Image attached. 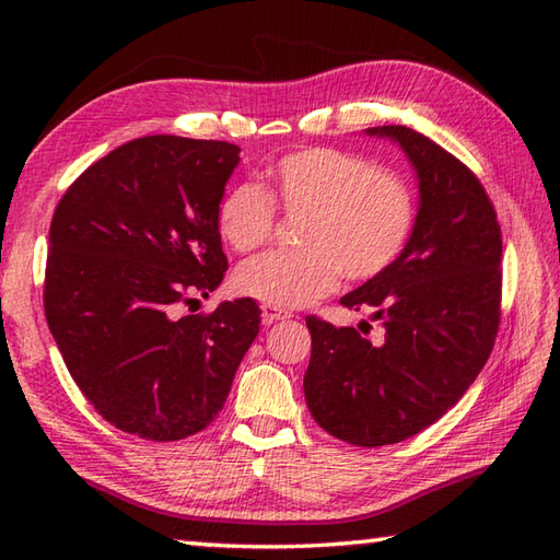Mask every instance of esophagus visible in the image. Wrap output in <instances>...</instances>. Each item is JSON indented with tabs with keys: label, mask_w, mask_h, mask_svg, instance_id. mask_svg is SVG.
I'll return each instance as SVG.
<instances>
[{
	"label": "esophagus",
	"mask_w": 560,
	"mask_h": 560,
	"mask_svg": "<svg viewBox=\"0 0 560 560\" xmlns=\"http://www.w3.org/2000/svg\"><path fill=\"white\" fill-rule=\"evenodd\" d=\"M291 313L289 311H281V307H273V305H261V323L265 325H273V323H281V319H289Z\"/></svg>",
	"instance_id": "34e87169"
}]
</instances>
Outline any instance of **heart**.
<instances>
[{
  "mask_svg": "<svg viewBox=\"0 0 560 560\" xmlns=\"http://www.w3.org/2000/svg\"><path fill=\"white\" fill-rule=\"evenodd\" d=\"M273 207L301 217L293 253H267L237 267L233 287L273 307H305L339 287L341 271L368 281L407 247L416 195L395 171L359 153L311 147L267 168V185H235L217 209V229L235 253H253L273 229Z\"/></svg>",
  "mask_w": 560,
  "mask_h": 560,
  "instance_id": "heart-1",
  "label": "heart"
}]
</instances>
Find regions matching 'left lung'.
Returning <instances> with one entry per match:
<instances>
[{
  "mask_svg": "<svg viewBox=\"0 0 560 560\" xmlns=\"http://www.w3.org/2000/svg\"><path fill=\"white\" fill-rule=\"evenodd\" d=\"M365 135L407 153L419 180V211L395 265L339 301L371 311L385 329L383 343L305 317L313 351L303 389L329 435L380 447L435 423L489 361L501 325L503 241L479 177L452 153L401 125Z\"/></svg>",
  "mask_w": 560,
  "mask_h": 560,
  "instance_id": "8db88e82",
  "label": "left lung"
}]
</instances>
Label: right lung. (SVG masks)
Segmentation results:
<instances>
[{
	"label": "right lung",
	"instance_id": "1",
	"mask_svg": "<svg viewBox=\"0 0 560 560\" xmlns=\"http://www.w3.org/2000/svg\"><path fill=\"white\" fill-rule=\"evenodd\" d=\"M237 153L141 137L83 171L55 209L47 327L83 397L125 433L168 443L207 428L257 337L253 299L175 317L229 269L217 209Z\"/></svg>",
	"mask_w": 560,
	"mask_h": 560
}]
</instances>
